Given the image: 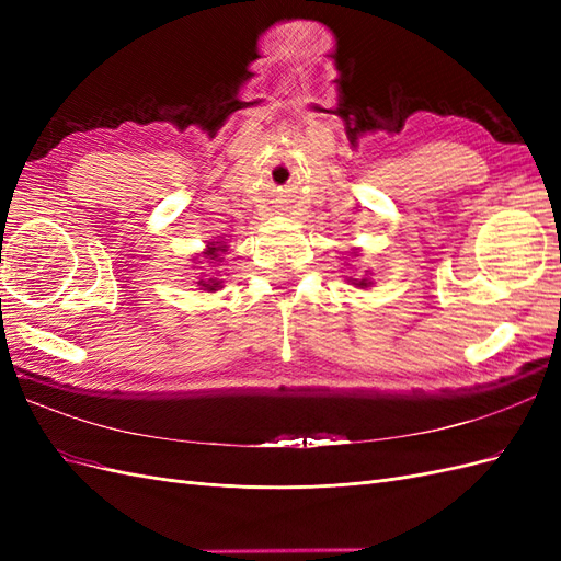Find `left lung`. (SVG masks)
<instances>
[{"instance_id":"left-lung-1","label":"left lung","mask_w":561,"mask_h":561,"mask_svg":"<svg viewBox=\"0 0 561 561\" xmlns=\"http://www.w3.org/2000/svg\"><path fill=\"white\" fill-rule=\"evenodd\" d=\"M358 285H363V287H365V285H367V283H365V280H358Z\"/></svg>"}]
</instances>
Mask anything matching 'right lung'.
Returning <instances> with one entry per match:
<instances>
[{"mask_svg":"<svg viewBox=\"0 0 561 561\" xmlns=\"http://www.w3.org/2000/svg\"><path fill=\"white\" fill-rule=\"evenodd\" d=\"M225 248H227V245H217V248H215V245L210 243V248H208L206 252H203V254H206L208 260H217V257H219V252H225ZM198 285L206 287V290H215V287H219V283H217L215 278H208V280H198Z\"/></svg>","mask_w":561,"mask_h":561,"instance_id":"obj_1","label":"right lung"}]
</instances>
